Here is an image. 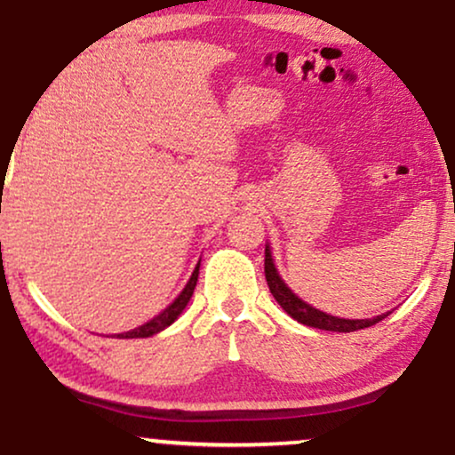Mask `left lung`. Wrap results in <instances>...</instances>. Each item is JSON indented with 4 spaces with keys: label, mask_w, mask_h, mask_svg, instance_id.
<instances>
[{
    "label": "left lung",
    "mask_w": 455,
    "mask_h": 455,
    "mask_svg": "<svg viewBox=\"0 0 455 455\" xmlns=\"http://www.w3.org/2000/svg\"><path fill=\"white\" fill-rule=\"evenodd\" d=\"M265 278H267V286L274 295V299L282 306V310L286 312L289 316H293L297 323L307 327H316V329H325V331H357V329H365L377 325L379 321H383L385 316L389 315H379L374 318H340V316H331L327 312L316 310L310 304H306L304 299H299L289 286L284 284V280L280 278L278 269H275L274 259H271V250L269 245H265Z\"/></svg>",
    "instance_id": "1"
}]
</instances>
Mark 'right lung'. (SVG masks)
I'll return each mask as SVG.
<instances>
[{"mask_svg": "<svg viewBox=\"0 0 455 455\" xmlns=\"http://www.w3.org/2000/svg\"><path fill=\"white\" fill-rule=\"evenodd\" d=\"M201 265V263H198ZM198 265L195 267V271H192L190 280H188L186 289L181 291L180 295H177V299L171 304L166 310H162L158 316L151 318L149 323H145V325H140L137 329H132V331H126V333H119L117 338H149L154 336V333L162 331V329H166L171 325V323L177 321V316L184 312V307L188 306V301H190L192 293H195V286H196V280H198Z\"/></svg>", "mask_w": 455, "mask_h": 455, "instance_id": "right-lung-1", "label": "right lung"}]
</instances>
